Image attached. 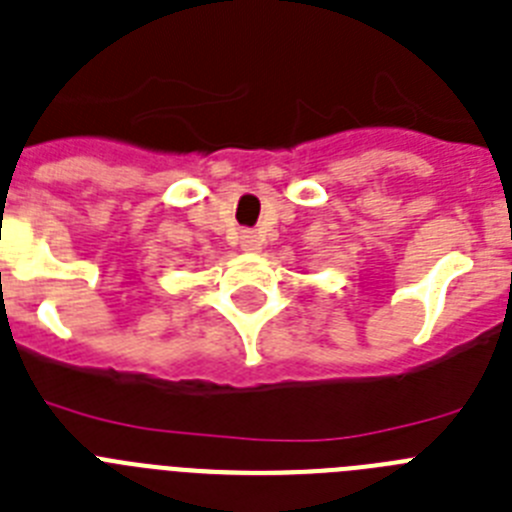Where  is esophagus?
<instances>
[{"instance_id": "1", "label": "esophagus", "mask_w": 512, "mask_h": 512, "mask_svg": "<svg viewBox=\"0 0 512 512\" xmlns=\"http://www.w3.org/2000/svg\"><path fill=\"white\" fill-rule=\"evenodd\" d=\"M261 246H264V240H261V235L256 230H243L240 233V248L246 253H259Z\"/></svg>"}]
</instances>
